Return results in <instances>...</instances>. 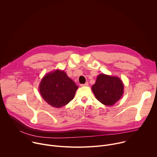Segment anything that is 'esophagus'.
<instances>
[{
  "mask_svg": "<svg viewBox=\"0 0 157 157\" xmlns=\"http://www.w3.org/2000/svg\"><path fill=\"white\" fill-rule=\"evenodd\" d=\"M88 86V82H86L84 84H81V86L82 87V86Z\"/></svg>",
  "mask_w": 157,
  "mask_h": 157,
  "instance_id": "1",
  "label": "esophagus"
}]
</instances>
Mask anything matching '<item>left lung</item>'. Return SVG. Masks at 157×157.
<instances>
[{
  "instance_id": "obj_1",
  "label": "left lung",
  "mask_w": 157,
  "mask_h": 157,
  "mask_svg": "<svg viewBox=\"0 0 157 157\" xmlns=\"http://www.w3.org/2000/svg\"><path fill=\"white\" fill-rule=\"evenodd\" d=\"M91 89L99 102L105 105H113L122 97L124 84L118 77L100 74Z\"/></svg>"
}]
</instances>
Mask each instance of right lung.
<instances>
[{
	"mask_svg": "<svg viewBox=\"0 0 157 157\" xmlns=\"http://www.w3.org/2000/svg\"><path fill=\"white\" fill-rule=\"evenodd\" d=\"M78 88L64 71L59 70L44 75L39 86L43 99L56 108L62 107L73 100Z\"/></svg>",
	"mask_w": 157,
	"mask_h": 157,
	"instance_id": "obj_1",
	"label": "right lung"
}]
</instances>
